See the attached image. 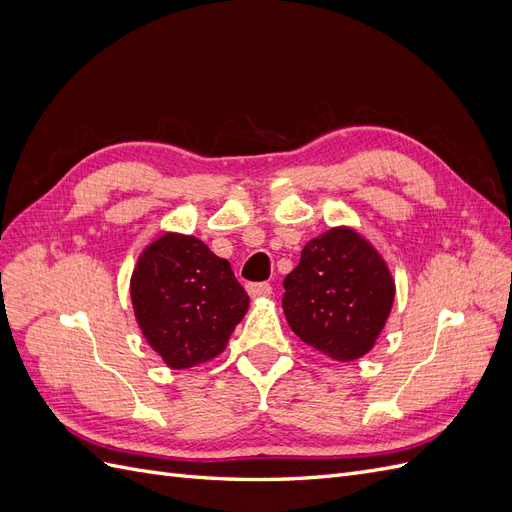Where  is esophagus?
I'll return each instance as SVG.
<instances>
[{
	"instance_id": "1",
	"label": "esophagus",
	"mask_w": 512,
	"mask_h": 512,
	"mask_svg": "<svg viewBox=\"0 0 512 512\" xmlns=\"http://www.w3.org/2000/svg\"><path fill=\"white\" fill-rule=\"evenodd\" d=\"M247 292H250L252 299H262V297H271V284L260 282V284H247Z\"/></svg>"
}]
</instances>
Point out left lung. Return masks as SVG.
Segmentation results:
<instances>
[{
	"instance_id": "obj_1",
	"label": "left lung",
	"mask_w": 512,
	"mask_h": 512,
	"mask_svg": "<svg viewBox=\"0 0 512 512\" xmlns=\"http://www.w3.org/2000/svg\"><path fill=\"white\" fill-rule=\"evenodd\" d=\"M290 329L335 361L361 359L391 314L395 280L376 247L348 226L307 241L284 280Z\"/></svg>"
}]
</instances>
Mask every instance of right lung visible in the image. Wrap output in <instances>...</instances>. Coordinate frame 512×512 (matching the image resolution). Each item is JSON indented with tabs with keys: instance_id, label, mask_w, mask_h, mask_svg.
<instances>
[{
	"instance_id": "add662e5",
	"label": "right lung",
	"mask_w": 512,
	"mask_h": 512,
	"mask_svg": "<svg viewBox=\"0 0 512 512\" xmlns=\"http://www.w3.org/2000/svg\"><path fill=\"white\" fill-rule=\"evenodd\" d=\"M130 297L147 344L170 369L222 354L250 307L230 262L179 232H164L138 256Z\"/></svg>"
}]
</instances>
